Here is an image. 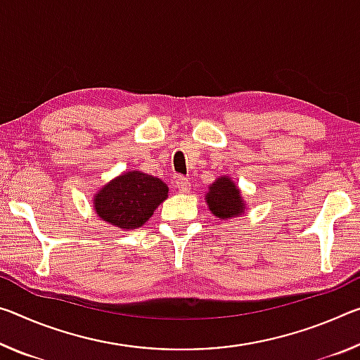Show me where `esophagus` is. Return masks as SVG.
I'll use <instances>...</instances> for the list:
<instances>
[{"instance_id":"1","label":"esophagus","mask_w":360,"mask_h":360,"mask_svg":"<svg viewBox=\"0 0 360 360\" xmlns=\"http://www.w3.org/2000/svg\"><path fill=\"white\" fill-rule=\"evenodd\" d=\"M176 184V189H178L181 193H187L191 192V181L186 179V178H178L174 181Z\"/></svg>"}]
</instances>
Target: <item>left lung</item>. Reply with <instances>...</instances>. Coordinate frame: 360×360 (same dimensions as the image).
<instances>
[{
  "mask_svg": "<svg viewBox=\"0 0 360 360\" xmlns=\"http://www.w3.org/2000/svg\"><path fill=\"white\" fill-rule=\"evenodd\" d=\"M205 202L211 214L221 221L240 218L247 211V202L243 200L242 191L236 186L231 176H219L213 184L208 186Z\"/></svg>",
  "mask_w": 360,
  "mask_h": 360,
  "instance_id": "obj_1",
  "label": "left lung"
}]
</instances>
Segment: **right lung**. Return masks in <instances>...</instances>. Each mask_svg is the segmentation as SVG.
<instances>
[{"instance_id": "obj_1", "label": "right lung", "mask_w": 360, "mask_h": 360, "mask_svg": "<svg viewBox=\"0 0 360 360\" xmlns=\"http://www.w3.org/2000/svg\"><path fill=\"white\" fill-rule=\"evenodd\" d=\"M168 186L142 171H124L94 193L93 207L102 221L122 231L144 226L168 198Z\"/></svg>"}]
</instances>
